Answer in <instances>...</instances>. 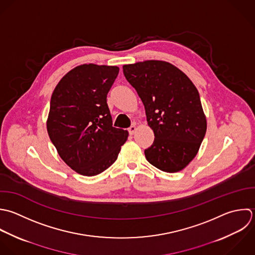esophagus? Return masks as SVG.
Here are the masks:
<instances>
[{
    "mask_svg": "<svg viewBox=\"0 0 255 255\" xmlns=\"http://www.w3.org/2000/svg\"><path fill=\"white\" fill-rule=\"evenodd\" d=\"M136 130H137V127H136V125H132L129 129H128V131H129V133L131 134V135H133L135 132H136Z\"/></svg>",
    "mask_w": 255,
    "mask_h": 255,
    "instance_id": "esophagus-1",
    "label": "esophagus"
}]
</instances>
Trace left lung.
Wrapping results in <instances>:
<instances>
[{"mask_svg":"<svg viewBox=\"0 0 255 255\" xmlns=\"http://www.w3.org/2000/svg\"><path fill=\"white\" fill-rule=\"evenodd\" d=\"M123 73L136 89L153 130L147 161L167 173L186 168L196 157L207 132V118L199 91L178 67L163 60L123 65Z\"/></svg>","mask_w":255,"mask_h":255,"instance_id":"8db88e82","label":"left lung"}]
</instances>
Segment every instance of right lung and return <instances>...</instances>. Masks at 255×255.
I'll list each match as a JSON object with an SVG mask.
<instances>
[{
	"label": "right lung",
	"instance_id": "add662e5",
	"mask_svg": "<svg viewBox=\"0 0 255 255\" xmlns=\"http://www.w3.org/2000/svg\"><path fill=\"white\" fill-rule=\"evenodd\" d=\"M119 67L81 64L55 86L46 129L64 163L76 173L92 177L108 169L118 157L128 131L112 126L107 93Z\"/></svg>",
	"mask_w": 255,
	"mask_h": 255
}]
</instances>
